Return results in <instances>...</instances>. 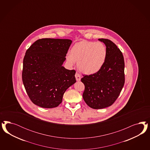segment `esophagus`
Wrapping results in <instances>:
<instances>
[{
    "mask_svg": "<svg viewBox=\"0 0 150 150\" xmlns=\"http://www.w3.org/2000/svg\"><path fill=\"white\" fill-rule=\"evenodd\" d=\"M75 77H76V81H80V80H81V75L79 74H78V73H76L75 74Z\"/></svg>",
    "mask_w": 150,
    "mask_h": 150,
    "instance_id": "34e87169",
    "label": "esophagus"
}]
</instances>
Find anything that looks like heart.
Returning a JSON list of instances; mask_svg holds the SVG:
<instances>
[{"mask_svg":"<svg viewBox=\"0 0 150 150\" xmlns=\"http://www.w3.org/2000/svg\"><path fill=\"white\" fill-rule=\"evenodd\" d=\"M107 54V48L103 43L82 41L73 45L67 59L71 66L77 62L79 70L90 75L97 73L103 67Z\"/></svg>","mask_w":150,"mask_h":150,"instance_id":"heart-1","label":"heart"}]
</instances>
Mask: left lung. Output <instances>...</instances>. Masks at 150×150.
Instances as JSON below:
<instances>
[{"label":"left lung","instance_id":"8db88e82","mask_svg":"<svg viewBox=\"0 0 150 150\" xmlns=\"http://www.w3.org/2000/svg\"><path fill=\"white\" fill-rule=\"evenodd\" d=\"M106 46L107 54L105 64L97 73L83 75L85 85L83 98L93 109H102L113 105L125 82L124 60L122 52L112 41L98 39Z\"/></svg>","mask_w":150,"mask_h":150}]
</instances>
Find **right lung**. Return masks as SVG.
<instances>
[{
  "label": "right lung",
  "mask_w": 150,
  "mask_h": 150,
  "mask_svg": "<svg viewBox=\"0 0 150 150\" xmlns=\"http://www.w3.org/2000/svg\"><path fill=\"white\" fill-rule=\"evenodd\" d=\"M71 43L68 39L42 38L26 50L22 78L35 105L45 108L58 107L65 91L76 82L75 70L62 65Z\"/></svg>",
  "instance_id": "right-lung-1"
}]
</instances>
